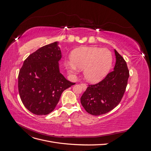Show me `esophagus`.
<instances>
[{"instance_id":"obj_1","label":"esophagus","mask_w":151,"mask_h":151,"mask_svg":"<svg viewBox=\"0 0 151 151\" xmlns=\"http://www.w3.org/2000/svg\"><path fill=\"white\" fill-rule=\"evenodd\" d=\"M81 85L82 88H83V89L84 91H85V90L87 89V85H86V84H81Z\"/></svg>"}]
</instances>
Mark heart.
I'll use <instances>...</instances> for the list:
<instances>
[{
  "instance_id": "1",
  "label": "heart",
  "mask_w": 151,
  "mask_h": 151,
  "mask_svg": "<svg viewBox=\"0 0 151 151\" xmlns=\"http://www.w3.org/2000/svg\"><path fill=\"white\" fill-rule=\"evenodd\" d=\"M71 62L65 65L70 74H75L77 68L84 70L86 79L91 83L102 81L111 70L113 55L109 50L99 47H82L71 53Z\"/></svg>"
}]
</instances>
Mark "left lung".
Returning <instances> with one entry per match:
<instances>
[{"mask_svg": "<svg viewBox=\"0 0 151 151\" xmlns=\"http://www.w3.org/2000/svg\"><path fill=\"white\" fill-rule=\"evenodd\" d=\"M116 63L112 72L99 83L89 85L81 98L85 110L98 116L112 110L121 101L125 91L129 71L123 58L115 49Z\"/></svg>", "mask_w": 151, "mask_h": 151, "instance_id": "1", "label": "left lung"}]
</instances>
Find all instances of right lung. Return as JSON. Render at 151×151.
I'll return each mask as SVG.
<instances>
[{
    "instance_id": "right-lung-1",
    "label": "right lung",
    "mask_w": 151,
    "mask_h": 151,
    "mask_svg": "<svg viewBox=\"0 0 151 151\" xmlns=\"http://www.w3.org/2000/svg\"><path fill=\"white\" fill-rule=\"evenodd\" d=\"M55 42L28 56L18 76V89L24 106L35 115H46L53 111L63 91L76 83L60 72L62 53Z\"/></svg>"
}]
</instances>
